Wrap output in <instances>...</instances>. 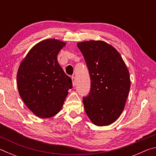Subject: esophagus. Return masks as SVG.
<instances>
[{"instance_id":"1","label":"esophagus","mask_w":156,"mask_h":156,"mask_svg":"<svg viewBox=\"0 0 156 156\" xmlns=\"http://www.w3.org/2000/svg\"><path fill=\"white\" fill-rule=\"evenodd\" d=\"M72 79V84H73V86L74 87L76 85V79H75L74 76H73Z\"/></svg>"}]
</instances>
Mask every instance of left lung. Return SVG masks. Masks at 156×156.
Listing matches in <instances>:
<instances>
[{"mask_svg": "<svg viewBox=\"0 0 156 156\" xmlns=\"http://www.w3.org/2000/svg\"><path fill=\"white\" fill-rule=\"evenodd\" d=\"M91 79L90 92L83 98L87 115L95 125H109L125 108L131 81L125 62L117 50L102 41L78 43Z\"/></svg>", "mask_w": 156, "mask_h": 156, "instance_id": "8db88e82", "label": "left lung"}]
</instances>
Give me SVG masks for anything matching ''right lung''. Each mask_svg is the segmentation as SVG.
<instances>
[{
  "mask_svg": "<svg viewBox=\"0 0 156 156\" xmlns=\"http://www.w3.org/2000/svg\"><path fill=\"white\" fill-rule=\"evenodd\" d=\"M66 43L46 39L37 43L22 60L17 73L18 90L21 98L34 114L48 118L62 109L71 78L58 64L57 56Z\"/></svg>",
  "mask_w": 156,
  "mask_h": 156,
  "instance_id": "right-lung-1",
  "label": "right lung"
}]
</instances>
